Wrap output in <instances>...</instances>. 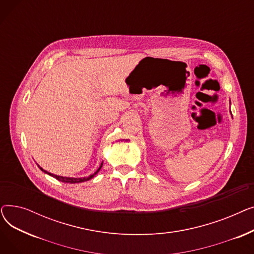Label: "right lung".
Returning <instances> with one entry per match:
<instances>
[{"mask_svg": "<svg viewBox=\"0 0 254 254\" xmlns=\"http://www.w3.org/2000/svg\"><path fill=\"white\" fill-rule=\"evenodd\" d=\"M102 166H103V162H102V164H101V166L99 167V169L93 173V174H91V175H89V176H87V177H78V178H75V177H64V176H59V175H55V174H52V173H49V172H47V171H45L44 169H42L41 167H40L39 165H38V167H39V169L41 170L42 172H44L45 174H48L49 176H51V177H53V178H56V179H58L59 181H62V182H64V183H71V184H74V183H80V182H85V181H88V180H90V179H92L93 177H95L98 173H99V171L101 170V168H102Z\"/></svg>", "mask_w": 254, "mask_h": 254, "instance_id": "1", "label": "right lung"}]
</instances>
